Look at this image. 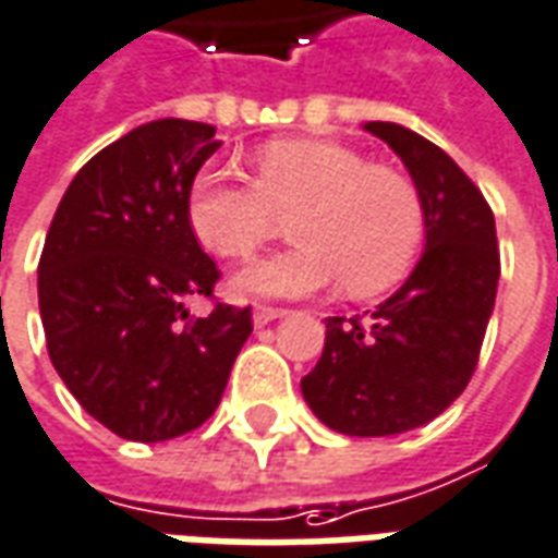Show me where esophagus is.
I'll use <instances>...</instances> for the list:
<instances>
[{
	"label": "esophagus",
	"mask_w": 558,
	"mask_h": 558,
	"mask_svg": "<svg viewBox=\"0 0 558 558\" xmlns=\"http://www.w3.org/2000/svg\"><path fill=\"white\" fill-rule=\"evenodd\" d=\"M288 310H279V306H255V315H252V322L255 327H264V324L279 322V318H286Z\"/></svg>",
	"instance_id": "obj_1"
}]
</instances>
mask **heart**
I'll return each mask as SVG.
<instances>
[{
  "instance_id": "obj_1",
  "label": "heart",
  "mask_w": 558,
  "mask_h": 558,
  "mask_svg": "<svg viewBox=\"0 0 558 558\" xmlns=\"http://www.w3.org/2000/svg\"><path fill=\"white\" fill-rule=\"evenodd\" d=\"M255 177L204 168L189 185V225L219 258L246 260L286 228L298 246L234 276L240 298H312L345 282L351 298L399 286L426 240L412 177L369 165L351 146L279 137L252 153Z\"/></svg>"
}]
</instances>
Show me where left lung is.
I'll use <instances>...</instances> for the list:
<instances>
[{"mask_svg":"<svg viewBox=\"0 0 558 558\" xmlns=\"http://www.w3.org/2000/svg\"><path fill=\"white\" fill-rule=\"evenodd\" d=\"M421 189L426 246L397 294L366 315L327 318L322 361L303 399L345 436H397L429 424L460 397L487 333L499 246L493 209L457 161L397 122H366Z\"/></svg>","mask_w":558,"mask_h":558,"instance_id":"1","label":"left lung"}]
</instances>
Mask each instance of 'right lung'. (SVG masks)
<instances>
[{
  "instance_id": "obj_1",
  "label": "right lung",
  "mask_w": 558,
  "mask_h": 558,
  "mask_svg": "<svg viewBox=\"0 0 558 558\" xmlns=\"http://www.w3.org/2000/svg\"><path fill=\"white\" fill-rule=\"evenodd\" d=\"M222 146L207 122L137 125L83 165L38 260L50 363L86 412L129 441L185 436L216 412L252 310L185 298L219 279L189 225V185Z\"/></svg>"
}]
</instances>
